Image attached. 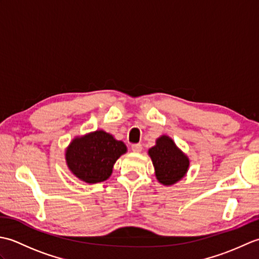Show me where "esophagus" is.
I'll return each instance as SVG.
<instances>
[{"label": "esophagus", "mask_w": 259, "mask_h": 259, "mask_svg": "<svg viewBox=\"0 0 259 259\" xmlns=\"http://www.w3.org/2000/svg\"><path fill=\"white\" fill-rule=\"evenodd\" d=\"M131 150H133V151L136 152V153H139V152H141V150H142V146H141L140 144L133 145V146H131Z\"/></svg>", "instance_id": "1"}]
</instances>
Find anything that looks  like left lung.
Masks as SVG:
<instances>
[{
	"label": "left lung",
	"instance_id": "8db88e82",
	"mask_svg": "<svg viewBox=\"0 0 259 259\" xmlns=\"http://www.w3.org/2000/svg\"><path fill=\"white\" fill-rule=\"evenodd\" d=\"M148 155L152 160L158 181L164 186L176 184L188 171L189 158L168 136L158 138L156 146L150 148Z\"/></svg>",
	"mask_w": 259,
	"mask_h": 259
}]
</instances>
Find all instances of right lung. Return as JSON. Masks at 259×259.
Returning a JSON list of instances; mask_svg holds the SVG:
<instances>
[{
    "label": "right lung",
    "instance_id": "add662e5",
    "mask_svg": "<svg viewBox=\"0 0 259 259\" xmlns=\"http://www.w3.org/2000/svg\"><path fill=\"white\" fill-rule=\"evenodd\" d=\"M125 152L122 141L115 140L106 131L97 130L71 141L65 150V160L76 178L97 184L111 176L113 164Z\"/></svg>",
    "mask_w": 259,
    "mask_h": 259
}]
</instances>
